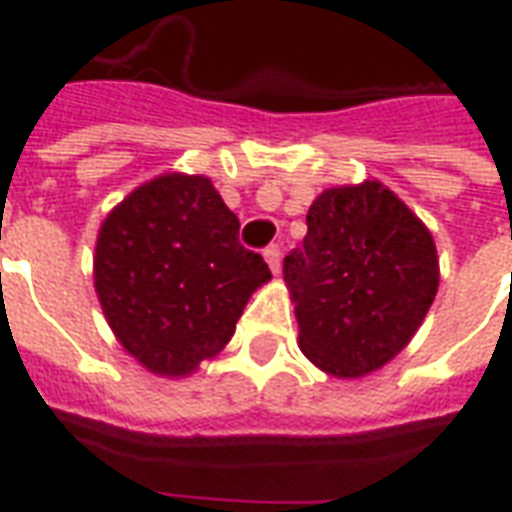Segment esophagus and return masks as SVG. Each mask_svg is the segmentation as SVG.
Instances as JSON below:
<instances>
[{"label": "esophagus", "instance_id": "1", "mask_svg": "<svg viewBox=\"0 0 512 512\" xmlns=\"http://www.w3.org/2000/svg\"><path fill=\"white\" fill-rule=\"evenodd\" d=\"M263 257H266L268 268H271L274 274H279V268H282V249H279L277 244L266 246V252H263Z\"/></svg>", "mask_w": 512, "mask_h": 512}]
</instances>
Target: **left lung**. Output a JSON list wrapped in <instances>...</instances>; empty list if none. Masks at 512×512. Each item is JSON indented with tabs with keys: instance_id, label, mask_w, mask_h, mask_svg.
<instances>
[{
	"instance_id": "obj_1",
	"label": "left lung",
	"mask_w": 512,
	"mask_h": 512,
	"mask_svg": "<svg viewBox=\"0 0 512 512\" xmlns=\"http://www.w3.org/2000/svg\"><path fill=\"white\" fill-rule=\"evenodd\" d=\"M282 271L301 351L337 378L373 373L400 354L439 290L428 227L370 180L312 202L304 244Z\"/></svg>"
}]
</instances>
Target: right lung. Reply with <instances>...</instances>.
I'll list each match as a JSON object with an SVG mask.
<instances>
[{"instance_id":"right-lung-1","label":"right lung","mask_w":512,"mask_h":512,"mask_svg":"<svg viewBox=\"0 0 512 512\" xmlns=\"http://www.w3.org/2000/svg\"><path fill=\"white\" fill-rule=\"evenodd\" d=\"M211 180L164 175L106 216L95 290L117 340L158 376H186L230 343L246 301L271 279L238 241Z\"/></svg>"}]
</instances>
